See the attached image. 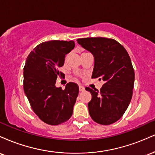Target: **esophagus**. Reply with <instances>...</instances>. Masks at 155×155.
I'll return each mask as SVG.
<instances>
[{
  "label": "esophagus",
  "mask_w": 155,
  "mask_h": 155,
  "mask_svg": "<svg viewBox=\"0 0 155 155\" xmlns=\"http://www.w3.org/2000/svg\"><path fill=\"white\" fill-rule=\"evenodd\" d=\"M79 91L80 92H83V91H84V87L83 86H79Z\"/></svg>",
  "instance_id": "34e87169"
}]
</instances>
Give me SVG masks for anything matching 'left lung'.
Listing matches in <instances>:
<instances>
[{"mask_svg":"<svg viewBox=\"0 0 155 155\" xmlns=\"http://www.w3.org/2000/svg\"><path fill=\"white\" fill-rule=\"evenodd\" d=\"M76 41L93 55L92 78H102L105 81L100 91L85 88L92 95L89 113L97 123L111 124L122 117L132 98L135 73L130 58L114 39L97 37Z\"/></svg>","mask_w":155,"mask_h":155,"instance_id":"left-lung-1","label":"left lung"}]
</instances>
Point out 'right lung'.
<instances>
[{"instance_id": "right-lung-1", "label": "right lung", "mask_w": 155, "mask_h": 155, "mask_svg": "<svg viewBox=\"0 0 155 155\" xmlns=\"http://www.w3.org/2000/svg\"><path fill=\"white\" fill-rule=\"evenodd\" d=\"M75 47L74 41L53 40L38 44L31 51L24 67V91L32 109L40 120L58 125L66 122L73 114L79 94L76 83L69 82L65 90L55 86L58 71L63 66L65 54Z\"/></svg>"}]
</instances>
